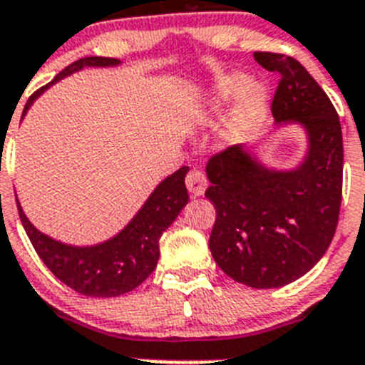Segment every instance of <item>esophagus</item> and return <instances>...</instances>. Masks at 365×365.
Listing matches in <instances>:
<instances>
[{
	"label": "esophagus",
	"mask_w": 365,
	"mask_h": 365,
	"mask_svg": "<svg viewBox=\"0 0 365 365\" xmlns=\"http://www.w3.org/2000/svg\"><path fill=\"white\" fill-rule=\"evenodd\" d=\"M206 186H208V180H206L205 173H202L201 170H192V172L188 173V177H186V188H188V192L192 193L193 197L202 195Z\"/></svg>",
	"instance_id": "1"
}]
</instances>
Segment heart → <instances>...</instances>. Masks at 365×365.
I'll return each instance as SVG.
<instances>
[{"label":"heart","instance_id":"1","mask_svg":"<svg viewBox=\"0 0 365 365\" xmlns=\"http://www.w3.org/2000/svg\"><path fill=\"white\" fill-rule=\"evenodd\" d=\"M232 102L235 104L232 106L221 125L222 143L228 146L243 143L265 120L269 109V93L265 86L250 82L247 74H225L215 82L206 102V111L217 113Z\"/></svg>","mask_w":365,"mask_h":365}]
</instances>
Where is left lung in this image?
Here are the masks:
<instances>
[{"instance_id": "1", "label": "left lung", "mask_w": 365, "mask_h": 365, "mask_svg": "<svg viewBox=\"0 0 365 365\" xmlns=\"http://www.w3.org/2000/svg\"><path fill=\"white\" fill-rule=\"evenodd\" d=\"M279 73L276 130L299 125L307 150L294 168L261 163L254 146H232L206 164L215 206L210 250L222 272L252 289H278L307 274L333 241L341 202L344 143L336 109L291 56L254 53Z\"/></svg>"}]
</instances>
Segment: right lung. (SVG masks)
<instances>
[{
    "instance_id": "right-lung-1",
    "label": "right lung",
    "mask_w": 365,
    "mask_h": 365,
    "mask_svg": "<svg viewBox=\"0 0 365 365\" xmlns=\"http://www.w3.org/2000/svg\"><path fill=\"white\" fill-rule=\"evenodd\" d=\"M117 58L87 56L67 66L51 83L38 89L25 104L24 115L51 86L83 67H115L120 66ZM190 168H179L175 173L160 180L151 192L140 210L133 215L118 234L109 240L87 247H76L53 240L38 230L18 201L19 219L24 222L32 247L41 257L47 269L62 283L83 296L113 298L133 291L150 276L159 261V240L163 232L177 219L188 202V190L185 177Z\"/></svg>"
}]
</instances>
